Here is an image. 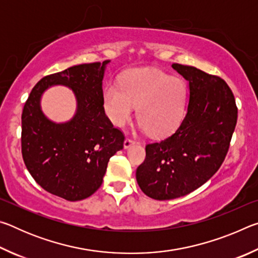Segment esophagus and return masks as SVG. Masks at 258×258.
<instances>
[{"label":"esophagus","mask_w":258,"mask_h":258,"mask_svg":"<svg viewBox=\"0 0 258 258\" xmlns=\"http://www.w3.org/2000/svg\"><path fill=\"white\" fill-rule=\"evenodd\" d=\"M135 143V141L133 139H131V138H126L125 139V141H124V148L125 149H127V148H130L131 146L132 145H134Z\"/></svg>","instance_id":"34e87169"}]
</instances>
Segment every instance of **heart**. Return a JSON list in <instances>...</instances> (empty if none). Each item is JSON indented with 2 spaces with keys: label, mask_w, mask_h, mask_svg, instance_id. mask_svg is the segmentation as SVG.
<instances>
[{
  "label": "heart",
  "mask_w": 258,
  "mask_h": 258,
  "mask_svg": "<svg viewBox=\"0 0 258 258\" xmlns=\"http://www.w3.org/2000/svg\"><path fill=\"white\" fill-rule=\"evenodd\" d=\"M186 102L184 81L155 69L125 73L119 84L109 83L103 91L104 109L113 124L124 125L138 106V120L154 137L167 135L180 125Z\"/></svg>",
  "instance_id": "b5f03b06"
}]
</instances>
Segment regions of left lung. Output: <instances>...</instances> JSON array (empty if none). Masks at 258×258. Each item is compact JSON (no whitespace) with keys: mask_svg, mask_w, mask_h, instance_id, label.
<instances>
[{"mask_svg":"<svg viewBox=\"0 0 258 258\" xmlns=\"http://www.w3.org/2000/svg\"><path fill=\"white\" fill-rule=\"evenodd\" d=\"M172 67L189 82L186 115L173 134L148 143L137 169L139 186L156 200L182 197L206 183L223 164L238 118L224 80L192 66Z\"/></svg>","mask_w":258,"mask_h":258,"instance_id":"1","label":"left lung"}]
</instances>
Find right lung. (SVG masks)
Segmentation results:
<instances>
[{
	"mask_svg": "<svg viewBox=\"0 0 258 258\" xmlns=\"http://www.w3.org/2000/svg\"><path fill=\"white\" fill-rule=\"evenodd\" d=\"M102 63H83L44 76L33 87L21 113V154L43 189L69 202L92 196L102 184L109 159L124 147V133L104 112ZM72 87L78 112L68 123L54 124L39 108L51 85Z\"/></svg>",
	"mask_w": 258,
	"mask_h": 258,
	"instance_id": "right-lung-1",
	"label": "right lung"
}]
</instances>
